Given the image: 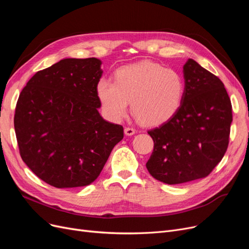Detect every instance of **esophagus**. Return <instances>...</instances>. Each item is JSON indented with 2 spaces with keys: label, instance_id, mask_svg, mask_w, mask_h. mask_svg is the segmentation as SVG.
I'll use <instances>...</instances> for the list:
<instances>
[{
  "label": "esophagus",
  "instance_id": "34e87169",
  "mask_svg": "<svg viewBox=\"0 0 249 249\" xmlns=\"http://www.w3.org/2000/svg\"><path fill=\"white\" fill-rule=\"evenodd\" d=\"M124 132H125L126 135L130 136V135H133L135 133V129H134V128H132V127H126L125 129H124Z\"/></svg>",
  "mask_w": 249,
  "mask_h": 249
}]
</instances>
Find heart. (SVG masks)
<instances>
[{"label":"heart","mask_w":249,"mask_h":249,"mask_svg":"<svg viewBox=\"0 0 249 249\" xmlns=\"http://www.w3.org/2000/svg\"><path fill=\"white\" fill-rule=\"evenodd\" d=\"M184 91L185 85L178 71L151 61L119 67L114 83L102 77L96 85L102 109L111 121H121L131 102L132 114L147 125L171 119L181 106Z\"/></svg>","instance_id":"heart-1"}]
</instances>
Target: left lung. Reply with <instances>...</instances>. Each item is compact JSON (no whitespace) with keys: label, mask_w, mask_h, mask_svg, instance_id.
Masks as SVG:
<instances>
[{"label":"left lung","mask_w":249,"mask_h":249,"mask_svg":"<svg viewBox=\"0 0 249 249\" xmlns=\"http://www.w3.org/2000/svg\"><path fill=\"white\" fill-rule=\"evenodd\" d=\"M185 91L179 109L149 130L154 149L147 170L165 184L205 178L226 153L232 121L231 103L220 79L195 60L183 66Z\"/></svg>","instance_id":"1"}]
</instances>
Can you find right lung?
Segmentation results:
<instances>
[{
  "label": "right lung",
  "mask_w": 249,
  "mask_h": 249,
  "mask_svg": "<svg viewBox=\"0 0 249 249\" xmlns=\"http://www.w3.org/2000/svg\"><path fill=\"white\" fill-rule=\"evenodd\" d=\"M100 66L96 58L61 60L38 71L19 94L14 115L19 154L53 187L94 182L124 136L121 125L106 121L98 111Z\"/></svg>",
  "instance_id": "add662e5"
}]
</instances>
